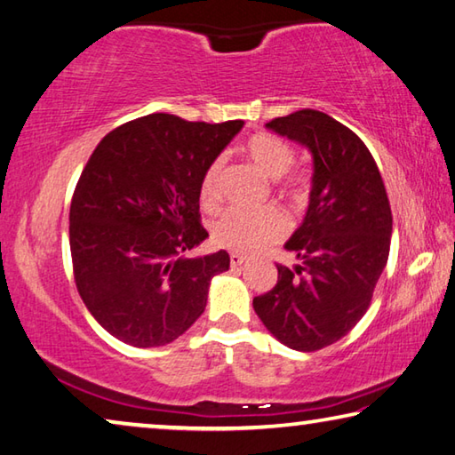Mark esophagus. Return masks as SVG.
<instances>
[{"label": "esophagus", "mask_w": 455, "mask_h": 455, "mask_svg": "<svg viewBox=\"0 0 455 455\" xmlns=\"http://www.w3.org/2000/svg\"><path fill=\"white\" fill-rule=\"evenodd\" d=\"M245 261H248V258L245 256H242V253H229V264H232V267L235 269V267H242Z\"/></svg>", "instance_id": "34e87169"}]
</instances>
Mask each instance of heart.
<instances>
[{
  "instance_id": "1",
  "label": "heart",
  "mask_w": 455,
  "mask_h": 455,
  "mask_svg": "<svg viewBox=\"0 0 455 455\" xmlns=\"http://www.w3.org/2000/svg\"><path fill=\"white\" fill-rule=\"evenodd\" d=\"M243 154L272 180L288 173L293 162H296V151L291 149L290 143L269 133H258L250 138L243 143ZM223 165H226L223 157H215L207 165L202 181H199V202H202L205 210H215L220 204ZM280 194L290 204L301 202L306 196L304 178L301 175H288L280 183ZM283 234L285 218L277 207H264V210L256 212L229 210L212 228V240L220 248L245 253L277 242Z\"/></svg>"
}]
</instances>
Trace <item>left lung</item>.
Instances as JSON below:
<instances>
[{"instance_id":"8db88e82","label":"left lung","mask_w":455,"mask_h":455,"mask_svg":"<svg viewBox=\"0 0 455 455\" xmlns=\"http://www.w3.org/2000/svg\"><path fill=\"white\" fill-rule=\"evenodd\" d=\"M266 127L309 149L314 178L306 218L285 242L298 264H277V283L253 309L283 346L315 352L368 312L387 264L392 207L376 159L344 124L299 109Z\"/></svg>"}]
</instances>
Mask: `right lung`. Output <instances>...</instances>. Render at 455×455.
<instances>
[{"mask_svg": "<svg viewBox=\"0 0 455 455\" xmlns=\"http://www.w3.org/2000/svg\"><path fill=\"white\" fill-rule=\"evenodd\" d=\"M243 127L151 114L116 127L93 149L71 197L69 248L85 307L133 347L178 339L207 304L228 251L188 258L207 232L199 181Z\"/></svg>", "mask_w": 455, "mask_h": 455, "instance_id": "right-lung-1", "label": "right lung"}]
</instances>
